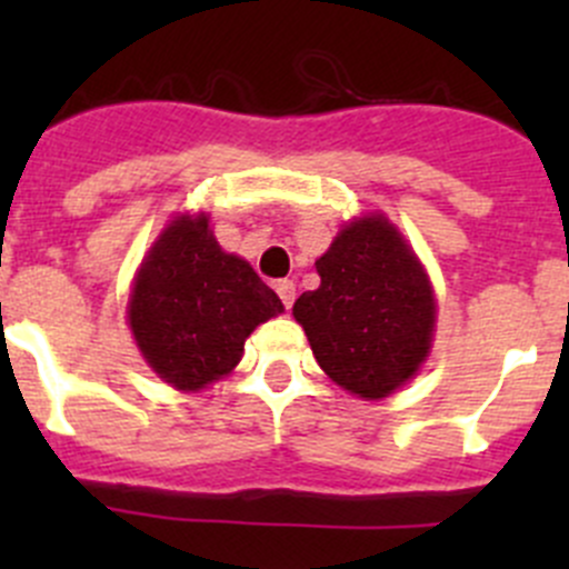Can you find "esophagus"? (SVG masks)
Here are the masks:
<instances>
[{
    "label": "esophagus",
    "instance_id": "obj_1",
    "mask_svg": "<svg viewBox=\"0 0 569 569\" xmlns=\"http://www.w3.org/2000/svg\"><path fill=\"white\" fill-rule=\"evenodd\" d=\"M274 291H278V297L283 300V306L291 311V306H295V297H297L295 280H278V283H274Z\"/></svg>",
    "mask_w": 569,
    "mask_h": 569
}]
</instances>
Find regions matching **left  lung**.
I'll list each match as a JSON object with an SVG mask.
<instances>
[{"label": "left lung", "instance_id": "obj_1", "mask_svg": "<svg viewBox=\"0 0 569 569\" xmlns=\"http://www.w3.org/2000/svg\"><path fill=\"white\" fill-rule=\"evenodd\" d=\"M317 291L295 302L313 358L360 399H386L427 360L435 295L427 272L393 222L366 214L347 222L317 261Z\"/></svg>", "mask_w": 569, "mask_h": 569}]
</instances>
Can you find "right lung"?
Returning <instances> with one entry per match:
<instances>
[{"label":"right lung","instance_id":"add662e5","mask_svg":"<svg viewBox=\"0 0 569 569\" xmlns=\"http://www.w3.org/2000/svg\"><path fill=\"white\" fill-rule=\"evenodd\" d=\"M283 313L244 258L217 244L206 214H181L142 258L129 325L142 358L168 386L200 391L242 360L244 338Z\"/></svg>","mask_w":569,"mask_h":569}]
</instances>
